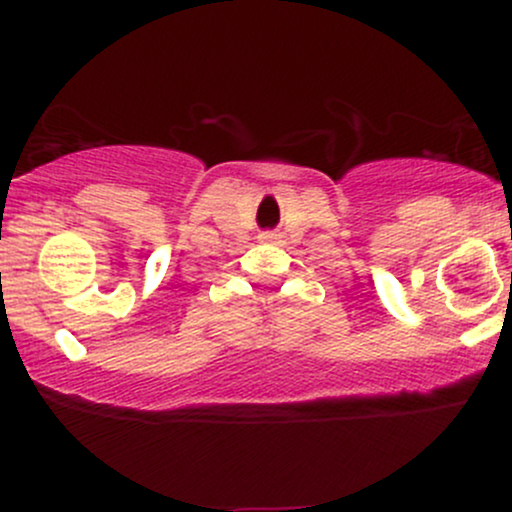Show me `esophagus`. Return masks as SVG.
<instances>
[{
    "instance_id": "obj_1",
    "label": "esophagus",
    "mask_w": 512,
    "mask_h": 512,
    "mask_svg": "<svg viewBox=\"0 0 512 512\" xmlns=\"http://www.w3.org/2000/svg\"><path fill=\"white\" fill-rule=\"evenodd\" d=\"M281 240V233L276 231H264L260 233V243H269V245H276Z\"/></svg>"
}]
</instances>
